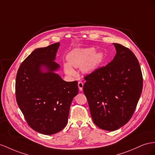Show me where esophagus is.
<instances>
[{"label":"esophagus","mask_w":155,"mask_h":155,"mask_svg":"<svg viewBox=\"0 0 155 155\" xmlns=\"http://www.w3.org/2000/svg\"><path fill=\"white\" fill-rule=\"evenodd\" d=\"M78 88H79V90H80V91H82L83 86H84L83 82H81V81H79L78 82Z\"/></svg>","instance_id":"1"}]
</instances>
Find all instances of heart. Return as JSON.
I'll return each mask as SVG.
<instances>
[{
	"label": "heart",
	"mask_w": 155,
	"mask_h": 155,
	"mask_svg": "<svg viewBox=\"0 0 155 155\" xmlns=\"http://www.w3.org/2000/svg\"><path fill=\"white\" fill-rule=\"evenodd\" d=\"M67 59L68 62L64 64V71L69 76H74L76 72L73 67L81 68L84 73H90L102 64L104 54L103 52H95L94 47L75 48L68 53Z\"/></svg>",
	"instance_id": "heart-1"
}]
</instances>
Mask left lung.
Masks as SVG:
<instances>
[{"mask_svg":"<svg viewBox=\"0 0 155 155\" xmlns=\"http://www.w3.org/2000/svg\"><path fill=\"white\" fill-rule=\"evenodd\" d=\"M116 54L104 67L84 77L83 91L95 124L114 131L130 120L143 87L138 60L129 48L113 43Z\"/></svg>","mask_w":155,"mask_h":155,"instance_id":"1","label":"left lung"}]
</instances>
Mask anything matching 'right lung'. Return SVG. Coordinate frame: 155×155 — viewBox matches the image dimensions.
Here are the masks:
<instances>
[{
  "instance_id": "add662e5",
  "label": "right lung",
  "mask_w": 155,
  "mask_h": 155,
  "mask_svg": "<svg viewBox=\"0 0 155 155\" xmlns=\"http://www.w3.org/2000/svg\"><path fill=\"white\" fill-rule=\"evenodd\" d=\"M59 46L56 43L34 50L22 62L16 76L17 104L28 125L46 135L66 126L71 104L78 93L77 81L66 82L54 73L60 68L54 61Z\"/></svg>"
}]
</instances>
